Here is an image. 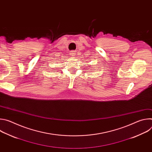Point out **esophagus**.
Here are the masks:
<instances>
[{"label":"esophagus","mask_w":152,"mask_h":152,"mask_svg":"<svg viewBox=\"0 0 152 152\" xmlns=\"http://www.w3.org/2000/svg\"><path fill=\"white\" fill-rule=\"evenodd\" d=\"M75 52L74 51H71V52H70V55H75Z\"/></svg>","instance_id":"esophagus-1"}]
</instances>
